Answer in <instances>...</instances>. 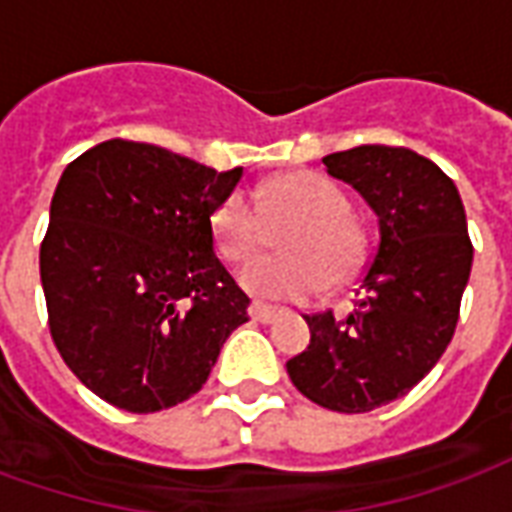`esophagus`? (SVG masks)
Instances as JSON below:
<instances>
[{"mask_svg": "<svg viewBox=\"0 0 512 512\" xmlns=\"http://www.w3.org/2000/svg\"><path fill=\"white\" fill-rule=\"evenodd\" d=\"M249 315H252V321L260 323H271L279 315L277 307H268L263 301H252V307H249Z\"/></svg>", "mask_w": 512, "mask_h": 512, "instance_id": "obj_1", "label": "esophagus"}]
</instances>
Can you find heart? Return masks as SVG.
Returning a JSON list of instances; mask_svg holds the SVG:
<instances>
[{
    "label": "heart",
    "instance_id": "1",
    "mask_svg": "<svg viewBox=\"0 0 512 512\" xmlns=\"http://www.w3.org/2000/svg\"><path fill=\"white\" fill-rule=\"evenodd\" d=\"M268 224L274 230L286 227L279 235L285 255L263 257L241 271V285L252 296L310 299L323 285L337 288L348 282L362 266L365 238L351 219V200L323 175L296 172L274 180L260 191V208L244 191H230L211 213L216 252L241 266L266 249Z\"/></svg>",
    "mask_w": 512,
    "mask_h": 512
}]
</instances>
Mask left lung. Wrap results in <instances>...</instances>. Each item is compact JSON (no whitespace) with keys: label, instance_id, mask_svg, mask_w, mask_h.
<instances>
[{"label":"left lung","instance_id":"1","mask_svg":"<svg viewBox=\"0 0 512 512\" xmlns=\"http://www.w3.org/2000/svg\"><path fill=\"white\" fill-rule=\"evenodd\" d=\"M378 216V246L354 312L307 315L310 345L288 376L312 403L365 414L408 395L447 351L472 271L461 194L408 147L362 145L323 158Z\"/></svg>","mask_w":512,"mask_h":512}]
</instances>
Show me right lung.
Returning a JSON list of instances; mask_svg holds the SVG:
<instances>
[{
	"mask_svg": "<svg viewBox=\"0 0 512 512\" xmlns=\"http://www.w3.org/2000/svg\"><path fill=\"white\" fill-rule=\"evenodd\" d=\"M244 169L109 139L62 172L40 244L49 332L90 392L150 414L197 395L249 296L213 252L211 213Z\"/></svg>",
	"mask_w": 512,
	"mask_h": 512,
	"instance_id": "obj_1",
	"label": "right lung"
}]
</instances>
